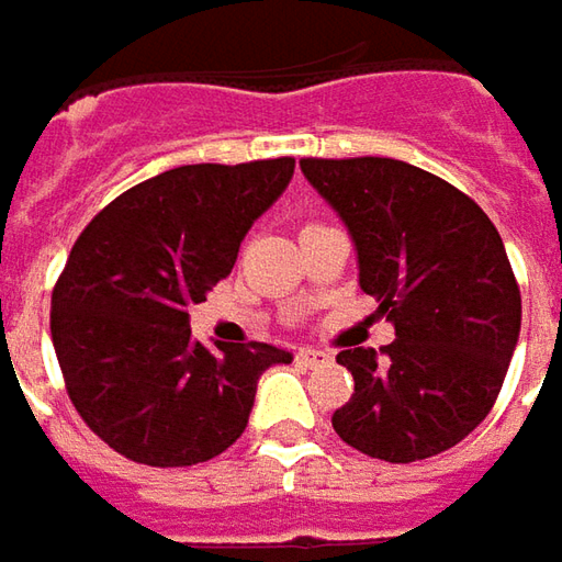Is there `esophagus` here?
<instances>
[{
  "label": "esophagus",
  "mask_w": 562,
  "mask_h": 562,
  "mask_svg": "<svg viewBox=\"0 0 562 562\" xmlns=\"http://www.w3.org/2000/svg\"><path fill=\"white\" fill-rule=\"evenodd\" d=\"M300 362H306V366H325V362H331V353H325V350H318V347H303L300 353H296Z\"/></svg>",
  "instance_id": "esophagus-1"
}]
</instances>
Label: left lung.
<instances>
[{
	"label": "left lung",
	"mask_w": 562,
	"mask_h": 562,
	"mask_svg": "<svg viewBox=\"0 0 562 562\" xmlns=\"http://www.w3.org/2000/svg\"><path fill=\"white\" fill-rule=\"evenodd\" d=\"M306 181L347 225L359 288L397 340L340 350L353 397L331 425L340 441L387 463L460 443L504 387L522 300L507 249L479 203L397 159H300Z\"/></svg>",
	"instance_id": "left-lung-1"
}]
</instances>
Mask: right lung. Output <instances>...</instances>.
Masks as SVG:
<instances>
[{"label":"right lung","instance_id":"add662e5","mask_svg":"<svg viewBox=\"0 0 562 562\" xmlns=\"http://www.w3.org/2000/svg\"><path fill=\"white\" fill-rule=\"evenodd\" d=\"M293 178V159L181 165L131 187L80 231L53 291L68 397L102 441L143 465H193L244 435L256 381L291 353L190 337L240 240Z\"/></svg>","mask_w":562,"mask_h":562}]
</instances>
